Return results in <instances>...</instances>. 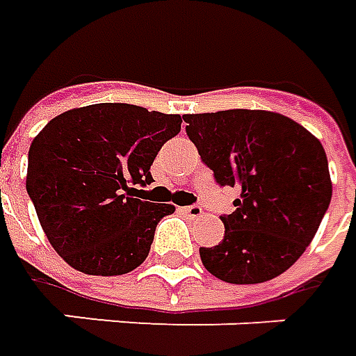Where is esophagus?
<instances>
[{
	"instance_id": "esophagus-1",
	"label": "esophagus",
	"mask_w": 356,
	"mask_h": 356,
	"mask_svg": "<svg viewBox=\"0 0 356 356\" xmlns=\"http://www.w3.org/2000/svg\"><path fill=\"white\" fill-rule=\"evenodd\" d=\"M183 212L187 214L188 218H200V216H202V207H198V204H193V207H187V209H183Z\"/></svg>"
}]
</instances>
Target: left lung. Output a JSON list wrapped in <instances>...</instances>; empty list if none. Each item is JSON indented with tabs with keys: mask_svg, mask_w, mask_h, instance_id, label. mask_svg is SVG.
<instances>
[{
	"mask_svg": "<svg viewBox=\"0 0 356 356\" xmlns=\"http://www.w3.org/2000/svg\"><path fill=\"white\" fill-rule=\"evenodd\" d=\"M187 136L220 187H238L236 210L220 216L224 239L200 248L210 275L257 284L290 269L330 207L327 156L318 138L270 111L185 115Z\"/></svg>",
	"mask_w": 356,
	"mask_h": 356,
	"instance_id": "left-lung-1",
	"label": "left lung"
}]
</instances>
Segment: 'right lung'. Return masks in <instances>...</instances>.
<instances>
[{
    "label": "right lung",
    "mask_w": 356,
    "mask_h": 356,
    "mask_svg": "<svg viewBox=\"0 0 356 356\" xmlns=\"http://www.w3.org/2000/svg\"><path fill=\"white\" fill-rule=\"evenodd\" d=\"M183 118L128 103L72 108L31 144L26 193L50 245L86 275H124L146 261L168 202L142 200L161 146Z\"/></svg>",
    "instance_id": "obj_1"
}]
</instances>
